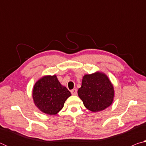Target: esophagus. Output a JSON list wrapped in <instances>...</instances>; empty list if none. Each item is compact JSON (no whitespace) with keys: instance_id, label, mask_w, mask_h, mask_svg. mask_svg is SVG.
<instances>
[{"instance_id":"obj_1","label":"esophagus","mask_w":146,"mask_h":146,"mask_svg":"<svg viewBox=\"0 0 146 146\" xmlns=\"http://www.w3.org/2000/svg\"><path fill=\"white\" fill-rule=\"evenodd\" d=\"M71 93L73 95H76L77 94V90H76V89H73V90L71 91Z\"/></svg>"}]
</instances>
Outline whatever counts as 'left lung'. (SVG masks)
I'll return each instance as SVG.
<instances>
[{"label":"left lung","instance_id":"left-lung-1","mask_svg":"<svg viewBox=\"0 0 146 146\" xmlns=\"http://www.w3.org/2000/svg\"><path fill=\"white\" fill-rule=\"evenodd\" d=\"M78 95L88 110L94 113L101 111L112 104L114 87L107 75L96 71L84 75Z\"/></svg>","mask_w":146,"mask_h":146}]
</instances>
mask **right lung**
Returning a JSON list of instances; mask_svg holds the SVG:
<instances>
[{
  "label": "right lung",
  "instance_id": "obj_1",
  "mask_svg": "<svg viewBox=\"0 0 146 146\" xmlns=\"http://www.w3.org/2000/svg\"><path fill=\"white\" fill-rule=\"evenodd\" d=\"M71 95V93L61 84L55 75L42 76L35 84L32 93L36 107L49 115L57 114Z\"/></svg>",
  "mask_w": 146,
  "mask_h": 146
}]
</instances>
